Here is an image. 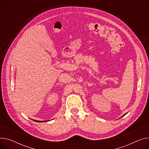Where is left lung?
Returning <instances> with one entry per match:
<instances>
[{
  "label": "left lung",
  "instance_id": "left-lung-1",
  "mask_svg": "<svg viewBox=\"0 0 149 149\" xmlns=\"http://www.w3.org/2000/svg\"><path fill=\"white\" fill-rule=\"evenodd\" d=\"M125 114H124V115H123V116H125ZM123 116H122V117H123Z\"/></svg>",
  "mask_w": 149,
  "mask_h": 149
}]
</instances>
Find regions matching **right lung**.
<instances>
[{
    "instance_id": "1",
    "label": "right lung",
    "mask_w": 149,
    "mask_h": 149,
    "mask_svg": "<svg viewBox=\"0 0 149 149\" xmlns=\"http://www.w3.org/2000/svg\"><path fill=\"white\" fill-rule=\"evenodd\" d=\"M34 120V121H35V122H47V121H38V120Z\"/></svg>"
}]
</instances>
